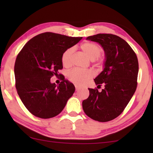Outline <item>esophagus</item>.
Here are the masks:
<instances>
[{
  "mask_svg": "<svg viewBox=\"0 0 153 153\" xmlns=\"http://www.w3.org/2000/svg\"><path fill=\"white\" fill-rule=\"evenodd\" d=\"M75 87H76V91H77V90H79L80 89V88H79V86H77V85H76V86H75Z\"/></svg>",
  "mask_w": 153,
  "mask_h": 153,
  "instance_id": "34e87169",
  "label": "esophagus"
}]
</instances>
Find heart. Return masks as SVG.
Segmentation results:
<instances>
[{"instance_id": "1", "label": "heart", "mask_w": 153, "mask_h": 153, "mask_svg": "<svg viewBox=\"0 0 153 153\" xmlns=\"http://www.w3.org/2000/svg\"><path fill=\"white\" fill-rule=\"evenodd\" d=\"M83 53L86 54L88 57L92 60L96 66H100L103 63L104 59L100 56L102 49L94 42H85L80 46ZM74 48L73 47L67 48L64 51L61 56V61L63 66L68 67L72 63ZM67 77L71 82L77 85H83L86 83L92 77V73L90 71L82 70L79 69H74L67 73Z\"/></svg>"}]
</instances>
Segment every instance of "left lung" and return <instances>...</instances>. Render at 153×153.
I'll list each match as a JSON object with an SVG mask.
<instances>
[{
	"label": "left lung",
	"instance_id": "left-lung-1",
	"mask_svg": "<svg viewBox=\"0 0 153 153\" xmlns=\"http://www.w3.org/2000/svg\"><path fill=\"white\" fill-rule=\"evenodd\" d=\"M86 39L99 43L104 49V69L94 82L105 88L101 92L88 88L90 94L83 100V110L92 120L107 122L123 112L136 91L138 58L128 42L116 35L98 33Z\"/></svg>",
	"mask_w": 153,
	"mask_h": 153
}]
</instances>
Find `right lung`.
<instances>
[{"instance_id": "obj_1", "label": "right lung", "mask_w": 153, "mask_h": 153, "mask_svg": "<svg viewBox=\"0 0 153 153\" xmlns=\"http://www.w3.org/2000/svg\"><path fill=\"white\" fill-rule=\"evenodd\" d=\"M82 38L42 33L28 41L18 54L14 67L15 86L25 107L36 117H55L73 95L74 85L59 74V70L63 69L64 51ZM54 75L62 80L59 86L50 82Z\"/></svg>"}]
</instances>
